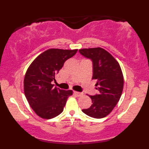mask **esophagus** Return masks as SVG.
Here are the masks:
<instances>
[{"mask_svg": "<svg viewBox=\"0 0 149 149\" xmlns=\"http://www.w3.org/2000/svg\"><path fill=\"white\" fill-rule=\"evenodd\" d=\"M74 94H75V95H76L77 97H81V96H83V93H81V92H76V91L74 92Z\"/></svg>", "mask_w": 149, "mask_h": 149, "instance_id": "34e87169", "label": "esophagus"}]
</instances>
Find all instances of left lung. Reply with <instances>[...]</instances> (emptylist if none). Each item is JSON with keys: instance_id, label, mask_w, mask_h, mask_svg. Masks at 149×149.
Masks as SVG:
<instances>
[{"instance_id": "1", "label": "left lung", "mask_w": 149, "mask_h": 149, "mask_svg": "<svg viewBox=\"0 0 149 149\" xmlns=\"http://www.w3.org/2000/svg\"><path fill=\"white\" fill-rule=\"evenodd\" d=\"M82 55L92 61L93 76L100 93L90 96L92 104L83 112L95 118L109 115L116 107L122 95L124 79L119 63L111 54L102 47L79 49Z\"/></svg>"}]
</instances>
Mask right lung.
<instances>
[{
  "label": "right lung",
  "mask_w": 149,
  "mask_h": 149,
  "mask_svg": "<svg viewBox=\"0 0 149 149\" xmlns=\"http://www.w3.org/2000/svg\"><path fill=\"white\" fill-rule=\"evenodd\" d=\"M78 49H48L39 54L29 66L24 80V90L30 107L39 117L51 119L64 110L72 90H63L52 84L54 75Z\"/></svg>",
  "instance_id": "obj_1"
}]
</instances>
